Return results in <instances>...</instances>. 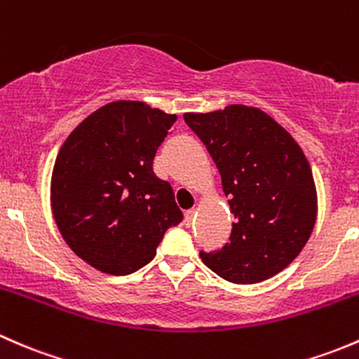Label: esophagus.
I'll use <instances>...</instances> for the list:
<instances>
[{"instance_id":"1","label":"esophagus","mask_w":359,"mask_h":359,"mask_svg":"<svg viewBox=\"0 0 359 359\" xmlns=\"http://www.w3.org/2000/svg\"><path fill=\"white\" fill-rule=\"evenodd\" d=\"M195 216H197V209H190V210H187V212H184V223H187V226L194 224Z\"/></svg>"}]
</instances>
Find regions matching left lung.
Masks as SVG:
<instances>
[{"mask_svg": "<svg viewBox=\"0 0 359 359\" xmlns=\"http://www.w3.org/2000/svg\"><path fill=\"white\" fill-rule=\"evenodd\" d=\"M183 117L216 162L235 216L230 242L201 252L202 261L228 282L268 280L299 256L315 228L318 197L308 158L290 133L256 107Z\"/></svg>", "mask_w": 359, "mask_h": 359, "instance_id": "8db88e82", "label": "left lung"}]
</instances>
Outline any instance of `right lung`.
Masks as SVG:
<instances>
[{
  "label": "right lung",
  "mask_w": 359,
  "mask_h": 359,
  "mask_svg": "<svg viewBox=\"0 0 359 359\" xmlns=\"http://www.w3.org/2000/svg\"><path fill=\"white\" fill-rule=\"evenodd\" d=\"M143 102L100 107L67 136L51 172V210L70 249L109 275L154 259L168 228L183 219L154 157L176 123Z\"/></svg>",
  "instance_id": "right-lung-1"
}]
</instances>
